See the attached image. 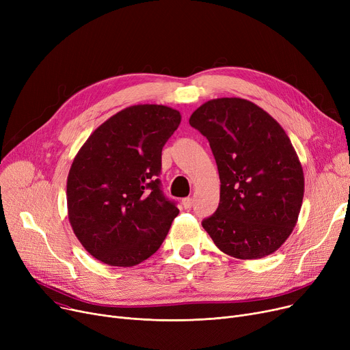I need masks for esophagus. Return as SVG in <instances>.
<instances>
[{
	"instance_id": "esophagus-1",
	"label": "esophagus",
	"mask_w": 350,
	"mask_h": 350,
	"mask_svg": "<svg viewBox=\"0 0 350 350\" xmlns=\"http://www.w3.org/2000/svg\"><path fill=\"white\" fill-rule=\"evenodd\" d=\"M181 206L185 207L186 210L191 208V206H193V200H191L190 197H187V198H183V200H181Z\"/></svg>"
}]
</instances>
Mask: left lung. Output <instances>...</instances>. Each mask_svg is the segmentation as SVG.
<instances>
[{
    "label": "left lung",
    "instance_id": "1",
    "mask_svg": "<svg viewBox=\"0 0 350 350\" xmlns=\"http://www.w3.org/2000/svg\"><path fill=\"white\" fill-rule=\"evenodd\" d=\"M190 124L210 142L221 181L218 208L203 228L234 258L271 255L297 226L305 191L302 164L282 126L241 98L203 103Z\"/></svg>",
    "mask_w": 350,
    "mask_h": 350
}]
</instances>
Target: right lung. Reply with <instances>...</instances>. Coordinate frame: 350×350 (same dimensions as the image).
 Listing matches in <instances>:
<instances>
[{
	"instance_id": "right-lung-1",
	"label": "right lung",
	"mask_w": 350,
	"mask_h": 350,
	"mask_svg": "<svg viewBox=\"0 0 350 350\" xmlns=\"http://www.w3.org/2000/svg\"><path fill=\"white\" fill-rule=\"evenodd\" d=\"M181 122L164 105H133L103 122L77 153L66 181L70 227L110 267L152 256L178 215L160 190L161 149Z\"/></svg>"
}]
</instances>
